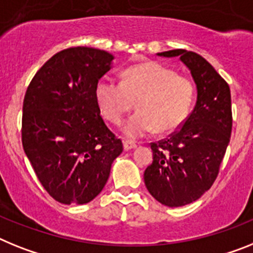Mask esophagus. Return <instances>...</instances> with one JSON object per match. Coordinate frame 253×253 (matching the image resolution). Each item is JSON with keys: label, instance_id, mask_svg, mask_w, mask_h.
<instances>
[{"label": "esophagus", "instance_id": "34e87169", "mask_svg": "<svg viewBox=\"0 0 253 253\" xmlns=\"http://www.w3.org/2000/svg\"><path fill=\"white\" fill-rule=\"evenodd\" d=\"M138 144L133 141H124V150H131V148H135Z\"/></svg>", "mask_w": 253, "mask_h": 253}]
</instances>
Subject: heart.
Returning <instances> with one entry per match:
<instances>
[{
	"label": "heart",
	"mask_w": 253,
	"mask_h": 253,
	"mask_svg": "<svg viewBox=\"0 0 253 253\" xmlns=\"http://www.w3.org/2000/svg\"><path fill=\"white\" fill-rule=\"evenodd\" d=\"M96 102L112 124H120L138 101V110L124 124L125 135L143 137L153 129L168 133L184 122L194 97L188 78L159 62H143L124 71L123 81L102 77L94 88Z\"/></svg>",
	"instance_id": "1"
}]
</instances>
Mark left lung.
<instances>
[{
    "instance_id": "8db88e82",
    "label": "left lung",
    "mask_w": 253,
    "mask_h": 253,
    "mask_svg": "<svg viewBox=\"0 0 253 253\" xmlns=\"http://www.w3.org/2000/svg\"><path fill=\"white\" fill-rule=\"evenodd\" d=\"M184 62L197 85L193 111L178 130L151 143L153 161L144 170V184L160 204H192L211 188L219 174L232 133L230 88L198 53L171 49L157 53Z\"/></svg>"
}]
</instances>
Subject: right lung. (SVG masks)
<instances>
[{
  "label": "right lung",
  "mask_w": 253,
  "mask_h": 253,
  "mask_svg": "<svg viewBox=\"0 0 253 253\" xmlns=\"http://www.w3.org/2000/svg\"><path fill=\"white\" fill-rule=\"evenodd\" d=\"M114 56L71 47L37 71L23 102L21 142L37 178L60 204H88L100 194L122 139L106 126L96 102L97 82Z\"/></svg>",
  "instance_id": "right-lung-1"
}]
</instances>
